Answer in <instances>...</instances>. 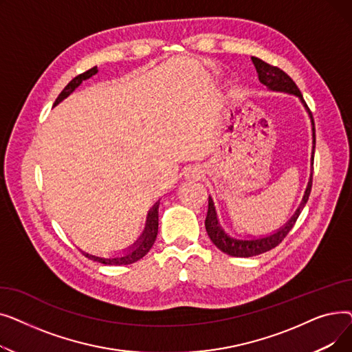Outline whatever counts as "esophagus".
<instances>
[{
  "mask_svg": "<svg viewBox=\"0 0 352 352\" xmlns=\"http://www.w3.org/2000/svg\"><path fill=\"white\" fill-rule=\"evenodd\" d=\"M199 170L197 168V166H192V168H190L188 171H187V177H197V175H199Z\"/></svg>",
  "mask_w": 352,
  "mask_h": 352,
  "instance_id": "1",
  "label": "esophagus"
}]
</instances>
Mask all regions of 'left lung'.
<instances>
[{
    "label": "left lung",
    "mask_w": 352,
    "mask_h": 352,
    "mask_svg": "<svg viewBox=\"0 0 352 352\" xmlns=\"http://www.w3.org/2000/svg\"><path fill=\"white\" fill-rule=\"evenodd\" d=\"M251 60H252V63L255 65V69L258 72V78H260V81L264 85H267L270 89H274V91H284V92H289V94H295L301 100L304 107L307 108L309 118H311V124H312V142H314L312 162H314V150H316V125H314L312 114H311V111H309L307 102L304 101L302 94H301V91L298 89L297 84H295L292 81V78L288 76V74L284 72L281 68L271 65V64H267L265 61L256 58V57H251ZM311 187H312V175L309 178L308 187L305 190V195L302 198L301 206L297 211H295L292 218L275 234L264 236V238H258V239H236V238H232V236L227 235L224 232V230L221 228L219 224H218L215 208H214V202L210 197L208 198V211H207V218H206V230L208 232V236L211 238V241L217 245V248H219L221 251L231 255V256L247 258V256H254V255H260L263 252H267V251L275 248L276 245H280L283 243V239L292 230L294 224L297 223V219H298L302 208L305 207L308 197L311 194Z\"/></svg>",
    "instance_id": "left-lung-1"
}]
</instances>
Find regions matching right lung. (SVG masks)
Segmentation results:
<instances>
[{
  "label": "right lung",
  "mask_w": 352,
  "mask_h": 352,
  "mask_svg": "<svg viewBox=\"0 0 352 352\" xmlns=\"http://www.w3.org/2000/svg\"><path fill=\"white\" fill-rule=\"evenodd\" d=\"M97 67H92L91 69L80 74V76H77L76 78H72L67 87L61 91V94L57 97V100H55L54 105H57L58 102H61L64 98H67L71 92L76 89L84 80L96 76L97 74ZM157 234H158V204H155L153 207V210L150 211V214H148V218H146V227L140 238V241L134 244V248L129 250L128 252H125L124 255L121 256H114V258H101V256H96V255H91V254H87V252H82L87 258H89V260L92 261H97V263H101V264H105V265H128V264H133V263H137L138 260H141V258L151 250V247L154 245L155 243V238H157Z\"/></svg>",
  "instance_id": "1"
}]
</instances>
